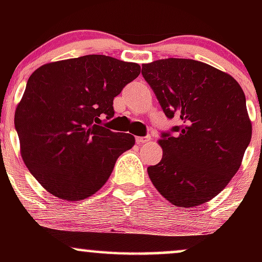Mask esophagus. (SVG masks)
<instances>
[{"mask_svg":"<svg viewBox=\"0 0 262 262\" xmlns=\"http://www.w3.org/2000/svg\"><path fill=\"white\" fill-rule=\"evenodd\" d=\"M149 140H150V137H137L135 138V141H137L138 144H144Z\"/></svg>","mask_w":262,"mask_h":262,"instance_id":"esophagus-1","label":"esophagus"}]
</instances>
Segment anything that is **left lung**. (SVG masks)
<instances>
[{
    "label": "left lung",
    "instance_id": "1",
    "mask_svg": "<svg viewBox=\"0 0 262 262\" xmlns=\"http://www.w3.org/2000/svg\"><path fill=\"white\" fill-rule=\"evenodd\" d=\"M141 75L167 118L162 159L148 167L155 188L173 206L191 208L214 198L242 165L251 139L245 95L230 75L192 59L144 64Z\"/></svg>",
    "mask_w": 262,
    "mask_h": 262
}]
</instances>
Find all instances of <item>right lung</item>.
Wrapping results in <instances>:
<instances>
[{
  "mask_svg": "<svg viewBox=\"0 0 262 262\" xmlns=\"http://www.w3.org/2000/svg\"><path fill=\"white\" fill-rule=\"evenodd\" d=\"M139 74L135 62L85 55L49 62L31 75L14 127L26 166L48 192L81 201L106 183L135 139L102 123L114 116V97Z\"/></svg>",
  "mask_w": 262,
  "mask_h": 262,
  "instance_id": "right-lung-1",
  "label": "right lung"
}]
</instances>
